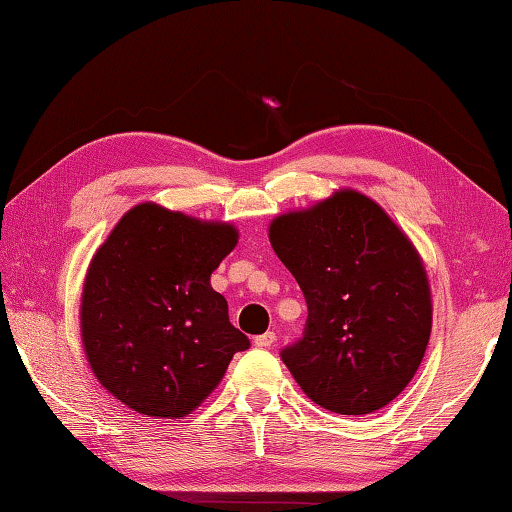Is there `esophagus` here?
<instances>
[{"mask_svg": "<svg viewBox=\"0 0 512 512\" xmlns=\"http://www.w3.org/2000/svg\"><path fill=\"white\" fill-rule=\"evenodd\" d=\"M274 342H276V333H274V331L260 333V336L254 338V344H256V347H260V349H267V347H271V344H274Z\"/></svg>", "mask_w": 512, "mask_h": 512, "instance_id": "34e87169", "label": "esophagus"}]
</instances>
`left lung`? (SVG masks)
I'll list each match as a JSON object with an SVG mask.
<instances>
[{
  "instance_id": "8db88e82",
  "label": "left lung",
  "mask_w": 512,
  "mask_h": 512,
  "mask_svg": "<svg viewBox=\"0 0 512 512\" xmlns=\"http://www.w3.org/2000/svg\"><path fill=\"white\" fill-rule=\"evenodd\" d=\"M269 243L307 300L302 338L280 351L322 409L367 415L406 389L431 336V287L420 254L382 207L340 190L280 214Z\"/></svg>"
}]
</instances>
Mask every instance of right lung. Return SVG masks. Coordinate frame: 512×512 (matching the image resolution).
<instances>
[{"instance_id":"obj_1","label":"right lung","mask_w":512,"mask_h":512,"mask_svg":"<svg viewBox=\"0 0 512 512\" xmlns=\"http://www.w3.org/2000/svg\"><path fill=\"white\" fill-rule=\"evenodd\" d=\"M236 243L234 225L141 203L92 256L81 294L83 351L103 389L132 411L181 420L249 347L210 285Z\"/></svg>"}]
</instances>
